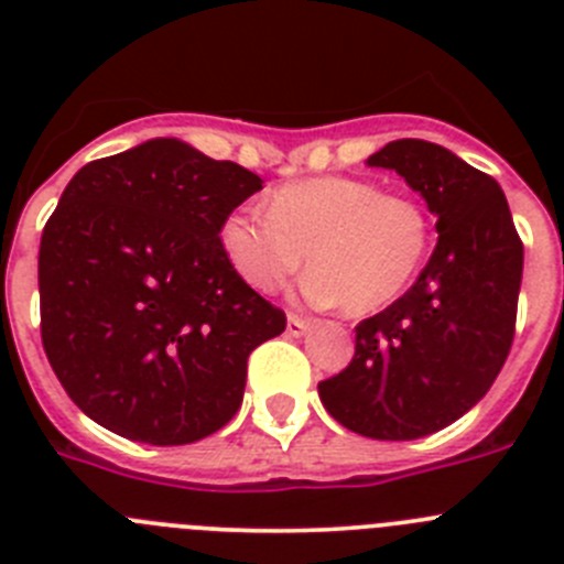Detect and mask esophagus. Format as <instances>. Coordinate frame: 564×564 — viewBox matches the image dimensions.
Segmentation results:
<instances>
[{"instance_id":"obj_1","label":"esophagus","mask_w":564,"mask_h":564,"mask_svg":"<svg viewBox=\"0 0 564 564\" xmlns=\"http://www.w3.org/2000/svg\"><path fill=\"white\" fill-rule=\"evenodd\" d=\"M311 330V322H307V318H302V316H288V333H291V336H305V333Z\"/></svg>"}]
</instances>
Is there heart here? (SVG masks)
Here are the masks:
<instances>
[{"label": "heart", "instance_id": "1", "mask_svg": "<svg viewBox=\"0 0 564 564\" xmlns=\"http://www.w3.org/2000/svg\"><path fill=\"white\" fill-rule=\"evenodd\" d=\"M430 242L423 203L356 177L285 183L268 197V214L237 208L220 226L228 265L253 291L285 288L307 257V299L350 316L392 305L421 271Z\"/></svg>", "mask_w": 564, "mask_h": 564}]
</instances>
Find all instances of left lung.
<instances>
[{"label": "left lung", "mask_w": 564, "mask_h": 564, "mask_svg": "<svg viewBox=\"0 0 564 564\" xmlns=\"http://www.w3.org/2000/svg\"><path fill=\"white\" fill-rule=\"evenodd\" d=\"M367 166L392 169L437 217V246L415 285L356 327L350 367L318 383L341 426L415 441L466 415L506 364L522 282V242L500 183L417 138Z\"/></svg>", "instance_id": "1"}]
</instances>
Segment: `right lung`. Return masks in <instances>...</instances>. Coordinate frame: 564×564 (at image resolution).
I'll list each match as a JSON object with an SVG mask.
<instances>
[{
  "label": "right lung",
  "mask_w": 564,
  "mask_h": 564,
  "mask_svg": "<svg viewBox=\"0 0 564 564\" xmlns=\"http://www.w3.org/2000/svg\"><path fill=\"white\" fill-rule=\"evenodd\" d=\"M259 188V174L177 138L87 163L67 183L39 248L42 344L104 430L183 446L237 415L248 356L285 330L220 246L223 220Z\"/></svg>",
  "instance_id": "1"
}]
</instances>
